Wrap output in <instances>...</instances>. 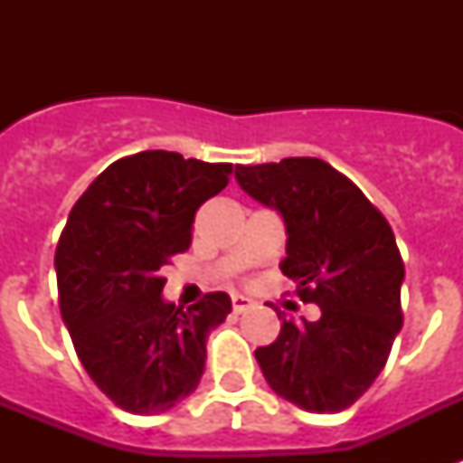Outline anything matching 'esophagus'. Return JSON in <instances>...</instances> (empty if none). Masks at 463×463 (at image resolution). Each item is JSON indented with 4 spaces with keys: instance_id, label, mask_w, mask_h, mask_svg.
I'll list each match as a JSON object with an SVG mask.
<instances>
[{
    "instance_id": "obj_1",
    "label": "esophagus",
    "mask_w": 463,
    "mask_h": 463,
    "mask_svg": "<svg viewBox=\"0 0 463 463\" xmlns=\"http://www.w3.org/2000/svg\"><path fill=\"white\" fill-rule=\"evenodd\" d=\"M252 307V300L245 296H232V312L235 315H242V312H247V309Z\"/></svg>"
}]
</instances>
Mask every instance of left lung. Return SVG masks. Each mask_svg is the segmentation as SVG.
I'll return each mask as SVG.
<instances>
[{
  "mask_svg": "<svg viewBox=\"0 0 463 463\" xmlns=\"http://www.w3.org/2000/svg\"><path fill=\"white\" fill-rule=\"evenodd\" d=\"M247 194L281 213L288 242L281 271L317 322L283 319L257 348L269 387L312 413H338L377 380L402 331L403 261L387 218L345 175L319 158L238 165Z\"/></svg>",
  "mask_w": 463,
  "mask_h": 463,
  "instance_id": "obj_1",
  "label": "left lung"
}]
</instances>
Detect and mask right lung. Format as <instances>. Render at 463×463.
I'll list each match as a JSON object with an SVG mask.
<instances>
[{
	"instance_id": "obj_1",
	"label": "right lung",
	"mask_w": 463,
	"mask_h": 463,
	"mask_svg": "<svg viewBox=\"0 0 463 463\" xmlns=\"http://www.w3.org/2000/svg\"><path fill=\"white\" fill-rule=\"evenodd\" d=\"M231 163L141 151L108 165L69 213L54 252L61 319L76 355L115 406L154 416L196 389L225 293L182 309L160 269L189 250L196 209L228 184Z\"/></svg>"
}]
</instances>
